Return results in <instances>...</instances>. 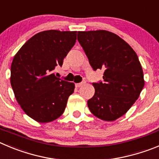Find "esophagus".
I'll use <instances>...</instances> for the list:
<instances>
[{"label":"esophagus","instance_id":"34e87169","mask_svg":"<svg viewBox=\"0 0 159 159\" xmlns=\"http://www.w3.org/2000/svg\"><path fill=\"white\" fill-rule=\"evenodd\" d=\"M85 84H86L85 81H84V82H82V83H80V84H75V87H82V86H84Z\"/></svg>","mask_w":159,"mask_h":159}]
</instances>
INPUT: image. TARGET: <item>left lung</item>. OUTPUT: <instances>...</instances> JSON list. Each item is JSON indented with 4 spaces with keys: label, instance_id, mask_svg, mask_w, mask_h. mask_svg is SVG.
<instances>
[{
    "label": "left lung",
    "instance_id": "left-lung-1",
    "mask_svg": "<svg viewBox=\"0 0 159 159\" xmlns=\"http://www.w3.org/2000/svg\"><path fill=\"white\" fill-rule=\"evenodd\" d=\"M79 43L94 70H104V82L93 84L95 92L87 106L92 114L113 121L129 111L144 87L137 54L125 40L108 30L79 31Z\"/></svg>",
    "mask_w": 159,
    "mask_h": 159
}]
</instances>
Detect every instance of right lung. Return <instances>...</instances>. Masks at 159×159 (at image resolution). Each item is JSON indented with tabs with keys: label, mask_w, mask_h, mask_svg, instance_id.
<instances>
[{
	"label": "right lung",
	"mask_w": 159,
	"mask_h": 159,
	"mask_svg": "<svg viewBox=\"0 0 159 159\" xmlns=\"http://www.w3.org/2000/svg\"><path fill=\"white\" fill-rule=\"evenodd\" d=\"M77 31L49 30L30 38L14 56L10 82L16 99L30 118L39 123L57 119L75 89L73 83L55 76V67L76 42Z\"/></svg>",
	"instance_id": "1"
}]
</instances>
